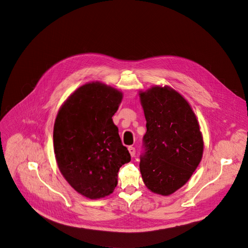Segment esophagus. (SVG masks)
Here are the masks:
<instances>
[{
    "mask_svg": "<svg viewBox=\"0 0 248 248\" xmlns=\"http://www.w3.org/2000/svg\"><path fill=\"white\" fill-rule=\"evenodd\" d=\"M128 151H129L130 155L132 156V157L135 155V148H134V147H132V146H129V147H128Z\"/></svg>",
    "mask_w": 248,
    "mask_h": 248,
    "instance_id": "esophagus-1",
    "label": "esophagus"
}]
</instances>
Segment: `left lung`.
<instances>
[{
  "label": "left lung",
  "mask_w": 248,
  "mask_h": 248,
  "mask_svg": "<svg viewBox=\"0 0 248 248\" xmlns=\"http://www.w3.org/2000/svg\"><path fill=\"white\" fill-rule=\"evenodd\" d=\"M139 97L147 128L142 179L151 192L168 196L186 184L199 165L203 136L188 101L171 87L152 86Z\"/></svg>",
  "instance_id": "8db88e82"
}]
</instances>
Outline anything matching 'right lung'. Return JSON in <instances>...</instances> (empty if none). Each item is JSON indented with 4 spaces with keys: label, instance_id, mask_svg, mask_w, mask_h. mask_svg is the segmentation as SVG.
Listing matches in <instances>:
<instances>
[{
    "label": "right lung",
    "instance_id": "1",
    "mask_svg": "<svg viewBox=\"0 0 248 248\" xmlns=\"http://www.w3.org/2000/svg\"><path fill=\"white\" fill-rule=\"evenodd\" d=\"M123 99L114 87L96 81L82 85L62 104L54 124V153L60 172L89 199L110 195L120 167L131 160L113 122Z\"/></svg>",
    "mask_w": 248,
    "mask_h": 248
}]
</instances>
